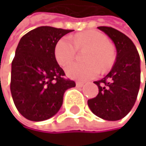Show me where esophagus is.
I'll use <instances>...</instances> for the list:
<instances>
[{
	"instance_id": "1",
	"label": "esophagus",
	"mask_w": 146,
	"mask_h": 146,
	"mask_svg": "<svg viewBox=\"0 0 146 146\" xmlns=\"http://www.w3.org/2000/svg\"><path fill=\"white\" fill-rule=\"evenodd\" d=\"M84 86V83H82V82H79V81H77L76 82V87L77 88H82Z\"/></svg>"
}]
</instances>
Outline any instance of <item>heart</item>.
Listing matches in <instances>:
<instances>
[{
  "mask_svg": "<svg viewBox=\"0 0 146 146\" xmlns=\"http://www.w3.org/2000/svg\"><path fill=\"white\" fill-rule=\"evenodd\" d=\"M90 47L85 60L87 63H74L66 71L68 77L85 81L97 77L101 72L110 69L115 60V51L109 39L98 31H86L77 33L72 38L61 37L56 44L54 54L58 63L62 66L70 64L77 55L78 49Z\"/></svg>",
  "mask_w": 146,
  "mask_h": 146,
  "instance_id": "obj_1",
  "label": "heart"
}]
</instances>
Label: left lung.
Listing matches in <instances>:
<instances>
[{
    "label": "left lung",
    "mask_w": 146,
    "mask_h": 146,
    "mask_svg": "<svg viewBox=\"0 0 146 146\" xmlns=\"http://www.w3.org/2000/svg\"><path fill=\"white\" fill-rule=\"evenodd\" d=\"M116 48L115 62L103 79L94 81L98 94L88 101L91 111L108 121L120 120L135 104L140 87V58L133 42L114 28L101 26ZM146 67V66H145Z\"/></svg>",
    "instance_id": "obj_1"
}]
</instances>
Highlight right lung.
<instances>
[{
  "label": "right lung",
  "mask_w": 146,
  "mask_h": 146,
  "mask_svg": "<svg viewBox=\"0 0 146 146\" xmlns=\"http://www.w3.org/2000/svg\"><path fill=\"white\" fill-rule=\"evenodd\" d=\"M71 31L41 26L21 38L12 61L10 91L16 109L28 120L51 118L62 106L66 90L75 87L65 78L54 54L58 41Z\"/></svg>",
  "instance_id": "obj_1"
}]
</instances>
